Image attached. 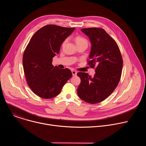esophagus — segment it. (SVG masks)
<instances>
[{"label": "esophagus", "instance_id": "esophagus-1", "mask_svg": "<svg viewBox=\"0 0 146 146\" xmlns=\"http://www.w3.org/2000/svg\"><path fill=\"white\" fill-rule=\"evenodd\" d=\"M72 74H73V76H76V74H77V72L76 71V70H72Z\"/></svg>", "mask_w": 146, "mask_h": 146}]
</instances>
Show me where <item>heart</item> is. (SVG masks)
I'll list each match as a JSON object with an SVG mask.
<instances>
[{"instance_id":"1","label":"heart","mask_w":146,"mask_h":146,"mask_svg":"<svg viewBox=\"0 0 146 146\" xmlns=\"http://www.w3.org/2000/svg\"><path fill=\"white\" fill-rule=\"evenodd\" d=\"M75 41H76L77 46H80V45H87L88 46V41L87 40L86 38H85L84 37H83L82 36H76L75 38ZM66 41H67V39L65 40L64 41L63 43H62V45H64L66 43Z\"/></svg>"}]
</instances>
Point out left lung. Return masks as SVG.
Wrapping results in <instances>:
<instances>
[{"label": "left lung", "mask_w": 146, "mask_h": 146, "mask_svg": "<svg viewBox=\"0 0 146 146\" xmlns=\"http://www.w3.org/2000/svg\"><path fill=\"white\" fill-rule=\"evenodd\" d=\"M91 43L88 64L95 67L94 77L79 72L81 79L77 89L78 96L84 101L98 103L106 99L117 87L121 78L123 61L115 41L103 29L98 28L81 29Z\"/></svg>", "instance_id": "8db88e82"}]
</instances>
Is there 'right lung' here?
<instances>
[{
	"mask_svg": "<svg viewBox=\"0 0 146 146\" xmlns=\"http://www.w3.org/2000/svg\"><path fill=\"white\" fill-rule=\"evenodd\" d=\"M55 25H47L32 37L23 55V64L27 84L38 96L50 99L57 96L72 76L69 69L52 64L64 41L74 31Z\"/></svg>",
	"mask_w": 146,
	"mask_h": 146,
	"instance_id": "obj_1",
	"label": "right lung"
}]
</instances>
